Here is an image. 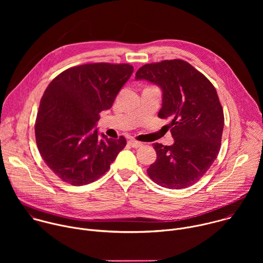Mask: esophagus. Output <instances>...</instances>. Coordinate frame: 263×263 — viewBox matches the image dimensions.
<instances>
[{"label":"esophagus","instance_id":"1","mask_svg":"<svg viewBox=\"0 0 263 263\" xmlns=\"http://www.w3.org/2000/svg\"><path fill=\"white\" fill-rule=\"evenodd\" d=\"M128 142H129V144H130L132 147H135V148L140 147V146H142V145H143V143H142V142L137 141V140H134V139H130Z\"/></svg>","mask_w":263,"mask_h":263}]
</instances>
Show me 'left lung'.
<instances>
[{
    "label": "left lung",
    "instance_id": "obj_1",
    "mask_svg": "<svg viewBox=\"0 0 263 263\" xmlns=\"http://www.w3.org/2000/svg\"><path fill=\"white\" fill-rule=\"evenodd\" d=\"M162 90L158 117L170 119L174 143H154L156 161L146 170L155 183L170 190L186 189L199 181L219 152L223 112L212 83L181 59L144 64L135 74Z\"/></svg>",
    "mask_w": 263,
    "mask_h": 263
}]
</instances>
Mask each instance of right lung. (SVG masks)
<instances>
[{"instance_id":"right-lung-1","label":"right lung","mask_w":263,"mask_h":263,"mask_svg":"<svg viewBox=\"0 0 263 263\" xmlns=\"http://www.w3.org/2000/svg\"><path fill=\"white\" fill-rule=\"evenodd\" d=\"M133 69L126 63L83 64L65 69L47 87L35 138L46 164L64 182L81 186L98 180L125 147L124 136L108 138L95 128Z\"/></svg>"}]
</instances>
